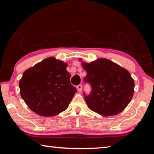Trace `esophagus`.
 Returning a JSON list of instances; mask_svg holds the SVG:
<instances>
[{
  "label": "esophagus",
  "instance_id": "obj_1",
  "mask_svg": "<svg viewBox=\"0 0 154 154\" xmlns=\"http://www.w3.org/2000/svg\"><path fill=\"white\" fill-rule=\"evenodd\" d=\"M77 89L78 90V92H82V85H81V84L78 85L77 86Z\"/></svg>",
  "mask_w": 154,
  "mask_h": 154
}]
</instances>
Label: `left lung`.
I'll use <instances>...</instances> for the list:
<instances>
[{"instance_id":"1","label":"left lung","mask_w":154,"mask_h":154,"mask_svg":"<svg viewBox=\"0 0 154 154\" xmlns=\"http://www.w3.org/2000/svg\"><path fill=\"white\" fill-rule=\"evenodd\" d=\"M82 64L87 72L84 83L91 86L90 94L83 92L88 107L103 116L121 113L130 103L134 92V82L130 72L105 58Z\"/></svg>"}]
</instances>
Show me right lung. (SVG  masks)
Masks as SVG:
<instances>
[{
    "label": "right lung",
    "mask_w": 154,
    "mask_h": 154,
    "mask_svg": "<svg viewBox=\"0 0 154 154\" xmlns=\"http://www.w3.org/2000/svg\"><path fill=\"white\" fill-rule=\"evenodd\" d=\"M67 64L50 57L23 73L20 94L31 110L41 116H54L66 110L77 92Z\"/></svg>",
    "instance_id": "obj_1"
}]
</instances>
